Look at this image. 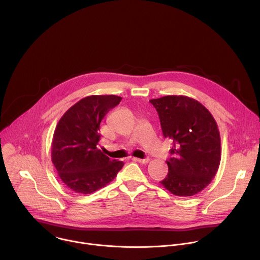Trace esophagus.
<instances>
[{
  "label": "esophagus",
  "instance_id": "1",
  "mask_svg": "<svg viewBox=\"0 0 260 260\" xmlns=\"http://www.w3.org/2000/svg\"><path fill=\"white\" fill-rule=\"evenodd\" d=\"M136 161L140 162V164H147L148 161H149V158L146 157V158H134Z\"/></svg>",
  "mask_w": 260,
  "mask_h": 260
}]
</instances>
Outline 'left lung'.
Returning <instances> with one entry per match:
<instances>
[{
  "label": "left lung",
  "instance_id": "obj_1",
  "mask_svg": "<svg viewBox=\"0 0 260 260\" xmlns=\"http://www.w3.org/2000/svg\"><path fill=\"white\" fill-rule=\"evenodd\" d=\"M156 109L162 134L171 139L169 172L160 182L175 196L201 192L215 177L221 158L217 123L200 102L184 95L150 100Z\"/></svg>",
  "mask_w": 260,
  "mask_h": 260
}]
</instances>
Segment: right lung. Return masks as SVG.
I'll use <instances>...</instances> for the list:
<instances>
[{
    "label": "right lung",
    "instance_id": "right-lung-1",
    "mask_svg": "<svg viewBox=\"0 0 260 260\" xmlns=\"http://www.w3.org/2000/svg\"><path fill=\"white\" fill-rule=\"evenodd\" d=\"M120 96L89 95L72 106L59 119L52 139L51 159L64 185L80 194L106 186L122 169L123 162L98 149L100 124Z\"/></svg>",
    "mask_w": 260,
    "mask_h": 260
}]
</instances>
